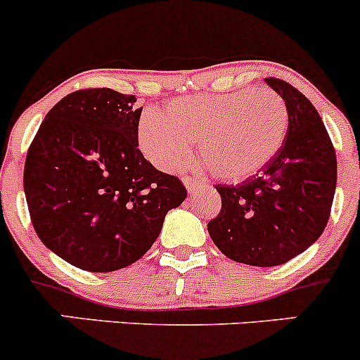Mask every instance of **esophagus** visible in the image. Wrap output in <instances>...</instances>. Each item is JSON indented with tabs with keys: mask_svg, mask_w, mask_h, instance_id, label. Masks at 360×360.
<instances>
[{
	"mask_svg": "<svg viewBox=\"0 0 360 360\" xmlns=\"http://www.w3.org/2000/svg\"><path fill=\"white\" fill-rule=\"evenodd\" d=\"M183 181H184V184H186V188H188V191H195L197 190L198 186H203V183L202 181H198L197 177H190V176H184L183 177Z\"/></svg>",
	"mask_w": 360,
	"mask_h": 360,
	"instance_id": "obj_1",
	"label": "esophagus"
}]
</instances>
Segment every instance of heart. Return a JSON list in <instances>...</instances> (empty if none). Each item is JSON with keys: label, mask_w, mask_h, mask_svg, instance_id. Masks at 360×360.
<instances>
[{"label": "heart", "mask_w": 360, "mask_h": 360, "mask_svg": "<svg viewBox=\"0 0 360 360\" xmlns=\"http://www.w3.org/2000/svg\"><path fill=\"white\" fill-rule=\"evenodd\" d=\"M289 111L274 89L198 94L170 101L162 115L146 111L139 144L163 170H181L193 157V141L203 165L224 181H242L263 169L284 144Z\"/></svg>", "instance_id": "heart-1"}]
</instances>
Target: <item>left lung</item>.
<instances>
[{"label": "left lung", "mask_w": 360, "mask_h": 360, "mask_svg": "<svg viewBox=\"0 0 360 360\" xmlns=\"http://www.w3.org/2000/svg\"><path fill=\"white\" fill-rule=\"evenodd\" d=\"M266 83L284 97L289 127L281 151L238 184H216L221 210L207 230L237 263L277 266L317 240L331 216L336 151L314 104L278 78Z\"/></svg>", "instance_id": "8db88e82"}]
</instances>
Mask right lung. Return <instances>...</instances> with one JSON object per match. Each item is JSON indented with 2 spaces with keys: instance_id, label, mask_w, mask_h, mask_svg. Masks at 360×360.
Segmentation results:
<instances>
[{
  "instance_id": "1",
  "label": "right lung",
  "mask_w": 360,
  "mask_h": 360,
  "mask_svg": "<svg viewBox=\"0 0 360 360\" xmlns=\"http://www.w3.org/2000/svg\"><path fill=\"white\" fill-rule=\"evenodd\" d=\"M111 89L68 94L46 112L27 150L24 191L39 240L76 268L136 263L186 188L139 150L143 108Z\"/></svg>"
}]
</instances>
